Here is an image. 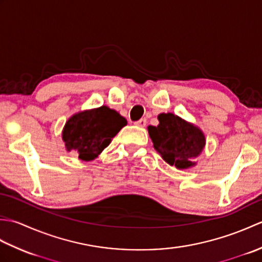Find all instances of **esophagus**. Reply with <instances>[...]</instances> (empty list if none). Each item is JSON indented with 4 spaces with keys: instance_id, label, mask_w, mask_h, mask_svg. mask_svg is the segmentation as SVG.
Masks as SVG:
<instances>
[{
    "instance_id": "34e87169",
    "label": "esophagus",
    "mask_w": 262,
    "mask_h": 262,
    "mask_svg": "<svg viewBox=\"0 0 262 262\" xmlns=\"http://www.w3.org/2000/svg\"><path fill=\"white\" fill-rule=\"evenodd\" d=\"M135 125L136 126H140V127H145L146 126V119L145 118H142L140 120L135 121Z\"/></svg>"
}]
</instances>
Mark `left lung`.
Wrapping results in <instances>:
<instances>
[{"label":"left lung","mask_w":262,"mask_h":262,"mask_svg":"<svg viewBox=\"0 0 262 262\" xmlns=\"http://www.w3.org/2000/svg\"><path fill=\"white\" fill-rule=\"evenodd\" d=\"M160 124L148 126V134L154 148L163 160L177 169H188L194 165L192 160L202 153L205 146L203 132L173 114H160Z\"/></svg>","instance_id":"8db88e82"}]
</instances>
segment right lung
<instances>
[{
	"instance_id": "add662e5",
	"label": "right lung",
	"mask_w": 262,
	"mask_h": 262,
	"mask_svg": "<svg viewBox=\"0 0 262 262\" xmlns=\"http://www.w3.org/2000/svg\"><path fill=\"white\" fill-rule=\"evenodd\" d=\"M127 124L116 110L105 105L79 113L68 120L63 130V141L69 152L83 161L96 159Z\"/></svg>"
}]
</instances>
